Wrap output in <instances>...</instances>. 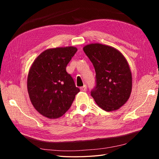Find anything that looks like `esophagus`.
<instances>
[{"instance_id": "1", "label": "esophagus", "mask_w": 159, "mask_h": 159, "mask_svg": "<svg viewBox=\"0 0 159 159\" xmlns=\"http://www.w3.org/2000/svg\"><path fill=\"white\" fill-rule=\"evenodd\" d=\"M80 90L82 91V92H86V91H87V86L85 85H83V87H80Z\"/></svg>"}]
</instances>
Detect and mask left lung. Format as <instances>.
Segmentation results:
<instances>
[{"label": "left lung", "mask_w": 159, "mask_h": 159, "mask_svg": "<svg viewBox=\"0 0 159 159\" xmlns=\"http://www.w3.org/2000/svg\"><path fill=\"white\" fill-rule=\"evenodd\" d=\"M96 72V85L91 96L106 111L120 109L127 102L132 90V74L127 61L116 48L100 43L83 48Z\"/></svg>", "instance_id": "obj_1"}]
</instances>
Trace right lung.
I'll use <instances>...</instances> for the list:
<instances>
[{
	"instance_id": "1",
	"label": "right lung",
	"mask_w": 159,
	"mask_h": 159,
	"mask_svg": "<svg viewBox=\"0 0 159 159\" xmlns=\"http://www.w3.org/2000/svg\"><path fill=\"white\" fill-rule=\"evenodd\" d=\"M77 51L75 47L48 49L30 68L27 88L35 109L50 119L65 114L80 92L66 67Z\"/></svg>"
}]
</instances>
